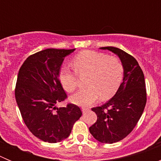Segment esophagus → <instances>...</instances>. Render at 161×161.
Masks as SVG:
<instances>
[{
    "label": "esophagus",
    "mask_w": 161,
    "mask_h": 161,
    "mask_svg": "<svg viewBox=\"0 0 161 161\" xmlns=\"http://www.w3.org/2000/svg\"><path fill=\"white\" fill-rule=\"evenodd\" d=\"M81 110H82V112H83V113H85V112L89 111V108H88V107H82L81 108Z\"/></svg>",
    "instance_id": "1"
}]
</instances>
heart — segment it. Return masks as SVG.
I'll return each mask as SVG.
<instances>
[{"instance_id": "b5f03b06", "label": "heart", "mask_w": 161, "mask_h": 161, "mask_svg": "<svg viewBox=\"0 0 161 161\" xmlns=\"http://www.w3.org/2000/svg\"><path fill=\"white\" fill-rule=\"evenodd\" d=\"M73 67L79 76L89 75L87 80L89 87L71 97L72 102L78 106H90L101 96L103 98L110 97L117 92L123 81V64L117 57L107 54L93 51L82 52L74 58ZM76 74L68 68H63L59 72V81L68 93L77 88L79 78Z\"/></svg>"}]
</instances>
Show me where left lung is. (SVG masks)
Here are the masks:
<instances>
[{
  "mask_svg": "<svg viewBox=\"0 0 161 161\" xmlns=\"http://www.w3.org/2000/svg\"><path fill=\"white\" fill-rule=\"evenodd\" d=\"M116 54L124 68L123 80L114 96L101 106L92 108L97 116L89 127L91 135L101 143H114L128 136L139 122L147 102L144 75L137 60L123 50L101 47Z\"/></svg>",
  "mask_w": 161,
  "mask_h": 161,
  "instance_id": "left-lung-1",
  "label": "left lung"
}]
</instances>
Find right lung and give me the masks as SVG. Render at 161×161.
Instances as JSON below:
<instances>
[{"mask_svg":"<svg viewBox=\"0 0 161 161\" xmlns=\"http://www.w3.org/2000/svg\"><path fill=\"white\" fill-rule=\"evenodd\" d=\"M75 49L48 48L30 55L18 72L15 98L24 123L31 133L54 143L69 136L82 112L79 106L55 105L67 98L59 79L60 67Z\"/></svg>","mask_w":161,"mask_h":161,"instance_id":"1","label":"right lung"}]
</instances>
